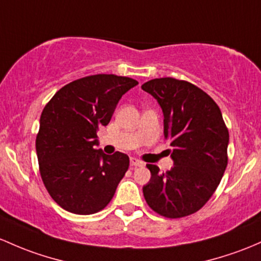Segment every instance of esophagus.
Returning <instances> with one entry per match:
<instances>
[{
	"instance_id": "obj_1",
	"label": "esophagus",
	"mask_w": 261,
	"mask_h": 261,
	"mask_svg": "<svg viewBox=\"0 0 261 261\" xmlns=\"http://www.w3.org/2000/svg\"><path fill=\"white\" fill-rule=\"evenodd\" d=\"M143 164L141 161H138L137 158H130V167L134 168V167H143Z\"/></svg>"
}]
</instances>
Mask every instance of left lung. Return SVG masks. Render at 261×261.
Masks as SVG:
<instances>
[{
  "label": "left lung",
  "instance_id": "left-lung-1",
  "mask_svg": "<svg viewBox=\"0 0 261 261\" xmlns=\"http://www.w3.org/2000/svg\"><path fill=\"white\" fill-rule=\"evenodd\" d=\"M142 89L163 109L164 138L174 161L165 173L147 164L152 176L143 187L145 201L169 219L194 214L214 194L228 164L229 132L220 108L203 89L172 77L148 81Z\"/></svg>",
  "mask_w": 261,
  "mask_h": 261
}]
</instances>
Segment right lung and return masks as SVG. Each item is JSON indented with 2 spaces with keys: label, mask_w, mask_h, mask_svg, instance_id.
I'll use <instances>...</instances> for the list:
<instances>
[{
  "label": "right lung",
  "mask_w": 261,
  "mask_h": 261,
  "mask_svg": "<svg viewBox=\"0 0 261 261\" xmlns=\"http://www.w3.org/2000/svg\"><path fill=\"white\" fill-rule=\"evenodd\" d=\"M136 80L93 74L68 83L43 108L36 137L42 181L53 200L73 214L105 209L129 167L127 154L96 150L97 130Z\"/></svg>",
  "instance_id": "add662e5"
}]
</instances>
